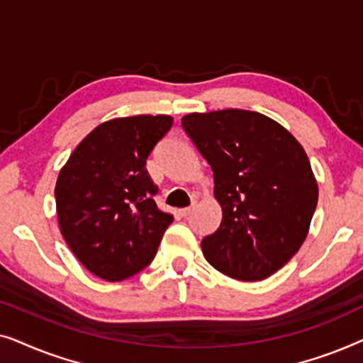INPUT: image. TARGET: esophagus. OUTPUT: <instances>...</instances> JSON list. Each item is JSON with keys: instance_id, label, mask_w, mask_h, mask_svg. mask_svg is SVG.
Segmentation results:
<instances>
[{"instance_id": "34e87169", "label": "esophagus", "mask_w": 363, "mask_h": 363, "mask_svg": "<svg viewBox=\"0 0 363 363\" xmlns=\"http://www.w3.org/2000/svg\"><path fill=\"white\" fill-rule=\"evenodd\" d=\"M191 211H193V205L188 206V208H183V210H180V215L186 218V216L191 215Z\"/></svg>"}]
</instances>
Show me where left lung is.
I'll use <instances>...</instances> for the list:
<instances>
[{"label": "left lung", "instance_id": "8db88e82", "mask_svg": "<svg viewBox=\"0 0 363 363\" xmlns=\"http://www.w3.org/2000/svg\"><path fill=\"white\" fill-rule=\"evenodd\" d=\"M182 127L210 163L223 213L203 255L240 281L274 274L299 251L317 206L304 148L272 118L241 108L190 113Z\"/></svg>", "mask_w": 363, "mask_h": 363}]
</instances>
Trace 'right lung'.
<instances>
[{
	"label": "right lung",
	"mask_w": 363,
	"mask_h": 363,
	"mask_svg": "<svg viewBox=\"0 0 363 363\" xmlns=\"http://www.w3.org/2000/svg\"><path fill=\"white\" fill-rule=\"evenodd\" d=\"M173 125L168 116L104 122L79 143L56 183L67 246L92 274L127 279L157 255L173 216L157 208L147 158Z\"/></svg>",
	"instance_id": "add662e5"
}]
</instances>
